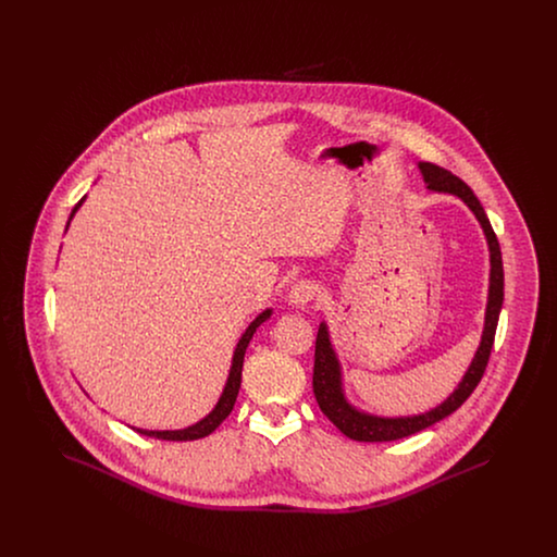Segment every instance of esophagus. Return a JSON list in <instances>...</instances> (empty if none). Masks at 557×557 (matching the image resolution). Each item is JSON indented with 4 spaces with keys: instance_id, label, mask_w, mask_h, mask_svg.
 <instances>
[{
    "instance_id": "esophagus-1",
    "label": "esophagus",
    "mask_w": 557,
    "mask_h": 557,
    "mask_svg": "<svg viewBox=\"0 0 557 557\" xmlns=\"http://www.w3.org/2000/svg\"><path fill=\"white\" fill-rule=\"evenodd\" d=\"M321 292V286L313 280H300L292 286L290 300L294 305H307L311 300H315Z\"/></svg>"
}]
</instances>
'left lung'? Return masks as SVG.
<instances>
[{
  "mask_svg": "<svg viewBox=\"0 0 557 557\" xmlns=\"http://www.w3.org/2000/svg\"><path fill=\"white\" fill-rule=\"evenodd\" d=\"M420 169L424 173L428 189L434 191H449L459 196L472 212L476 214L486 239L491 248V290H488V305H486V321H484V332H482V343L478 346L476 357L470 366L468 373L463 375L461 384L457 391L450 395L443 405L436 409L428 411L424 416H413V418H397V420H386V418H373L355 411L341 391V368L334 357V350L330 346L327 330L321 323L315 338V366H313V393L318 398L319 409L325 413V418L336 425L343 434L352 441L359 443H384V441H397L411 436L420 430H425L441 420H445L453 411H457L468 397L474 393L478 382L482 380L484 370L488 366V357L495 343V332H497V321H499V311L504 305V261H502V248L499 239L495 236L491 221L486 212L482 209L476 194L470 189L466 182H461L457 175H453L447 169L434 164V162H420Z\"/></svg>",
  "mask_w": 557,
  "mask_h": 557,
  "instance_id": "obj_1",
  "label": "left lung"
}]
</instances>
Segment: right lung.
I'll list each match as a JSON object with an SVG mask.
<instances>
[{"mask_svg":"<svg viewBox=\"0 0 557 557\" xmlns=\"http://www.w3.org/2000/svg\"><path fill=\"white\" fill-rule=\"evenodd\" d=\"M81 202H83V198L75 205L71 216L79 209ZM269 313H271V311H265V313H261L259 318L255 319V321L248 325V330L244 332V336L239 338L238 348H236V352H234V363H232V370H230V377H227V384H225V391H223V395L219 398L216 407L212 409L211 413H209L202 422L189 425L186 430H164V432H159V430H137V432H139V434H146V436H157V438H162V441H196V438L209 436L212 430L221 424V422L232 413V409H234V403H236V397H238L239 382H242V366H244L246 346L250 343L252 334L257 332V327L269 318Z\"/></svg>","mask_w":557,"mask_h":557,"instance_id":"right-lung-1","label":"right lung"}]
</instances>
